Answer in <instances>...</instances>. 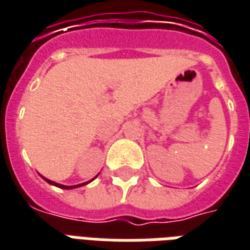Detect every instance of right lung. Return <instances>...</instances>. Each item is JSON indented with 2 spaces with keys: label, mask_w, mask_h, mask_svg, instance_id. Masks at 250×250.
Returning a JSON list of instances; mask_svg holds the SVG:
<instances>
[{
  "label": "right lung",
  "mask_w": 250,
  "mask_h": 250,
  "mask_svg": "<svg viewBox=\"0 0 250 250\" xmlns=\"http://www.w3.org/2000/svg\"><path fill=\"white\" fill-rule=\"evenodd\" d=\"M96 177H98V175H96ZM96 177H95V178H96ZM42 178H44V181H46V182H48V184H49V185H53V186H56V188H65V190H69V188H80V186H84V185H87V184H89V182H92L93 179H95V178H93V179H91V181H88V182H84V184H80V185H73V186H65V185H60V184H57V182H53V181L45 178V177H42Z\"/></svg>",
  "instance_id": "1"
}]
</instances>
